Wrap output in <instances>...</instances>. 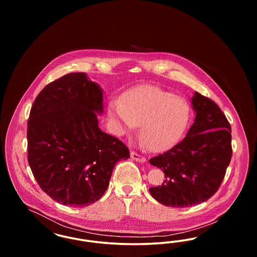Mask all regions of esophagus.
Segmentation results:
<instances>
[{"instance_id": "obj_1", "label": "esophagus", "mask_w": 257, "mask_h": 257, "mask_svg": "<svg viewBox=\"0 0 257 257\" xmlns=\"http://www.w3.org/2000/svg\"><path fill=\"white\" fill-rule=\"evenodd\" d=\"M131 158L137 162H140V163H145L147 161V159L143 155L137 153L136 151H131Z\"/></svg>"}]
</instances>
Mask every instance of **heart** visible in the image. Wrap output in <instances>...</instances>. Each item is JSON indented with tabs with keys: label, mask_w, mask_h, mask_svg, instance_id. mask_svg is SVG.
I'll use <instances>...</instances> for the list:
<instances>
[{
	"label": "heart",
	"mask_w": 257,
	"mask_h": 257,
	"mask_svg": "<svg viewBox=\"0 0 257 257\" xmlns=\"http://www.w3.org/2000/svg\"><path fill=\"white\" fill-rule=\"evenodd\" d=\"M109 115L118 126L134 128L141 124L140 135L152 151H164L182 138L191 118L188 101L154 86L138 87L122 100H111Z\"/></svg>",
	"instance_id": "b5f03b06"
}]
</instances>
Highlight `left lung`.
<instances>
[{"mask_svg":"<svg viewBox=\"0 0 257 257\" xmlns=\"http://www.w3.org/2000/svg\"><path fill=\"white\" fill-rule=\"evenodd\" d=\"M195 122L183 140L149 160L166 179L149 192L160 203L190 207L208 200L220 188L232 157L231 127L220 107L195 92Z\"/></svg>","mask_w":257,"mask_h":257,"instance_id":"1","label":"left lung"}]
</instances>
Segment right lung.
Instances as JSON below:
<instances>
[{
    "instance_id": "right-lung-1",
    "label": "right lung",
    "mask_w": 257,
    "mask_h": 257,
    "mask_svg": "<svg viewBox=\"0 0 257 257\" xmlns=\"http://www.w3.org/2000/svg\"><path fill=\"white\" fill-rule=\"evenodd\" d=\"M103 93L85 73H69L45 86L28 119V162L37 184L55 201L85 207L99 200L111 172L130 151L101 131Z\"/></svg>"
}]
</instances>
